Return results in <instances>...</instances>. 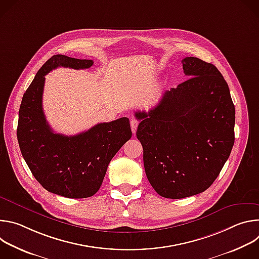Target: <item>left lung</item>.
<instances>
[{"label": "left lung", "instance_id": "left-lung-1", "mask_svg": "<svg viewBox=\"0 0 259 259\" xmlns=\"http://www.w3.org/2000/svg\"><path fill=\"white\" fill-rule=\"evenodd\" d=\"M93 63L91 59L53 55L35 73L19 107L17 139L24 161L44 189L69 199L96 194L108 163L132 136L128 118L99 123L70 136L55 133L47 122L45 76L58 67L85 69Z\"/></svg>", "mask_w": 259, "mask_h": 259}]
</instances>
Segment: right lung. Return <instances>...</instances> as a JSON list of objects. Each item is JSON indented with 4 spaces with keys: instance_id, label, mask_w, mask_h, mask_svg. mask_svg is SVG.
I'll return each mask as SVG.
<instances>
[{
    "instance_id": "1",
    "label": "right lung",
    "mask_w": 259,
    "mask_h": 259,
    "mask_svg": "<svg viewBox=\"0 0 259 259\" xmlns=\"http://www.w3.org/2000/svg\"><path fill=\"white\" fill-rule=\"evenodd\" d=\"M186 78L140 120L136 137L154 190L168 199L206 191L229 159L235 142L236 110L228 83L211 63L182 59Z\"/></svg>"
}]
</instances>
